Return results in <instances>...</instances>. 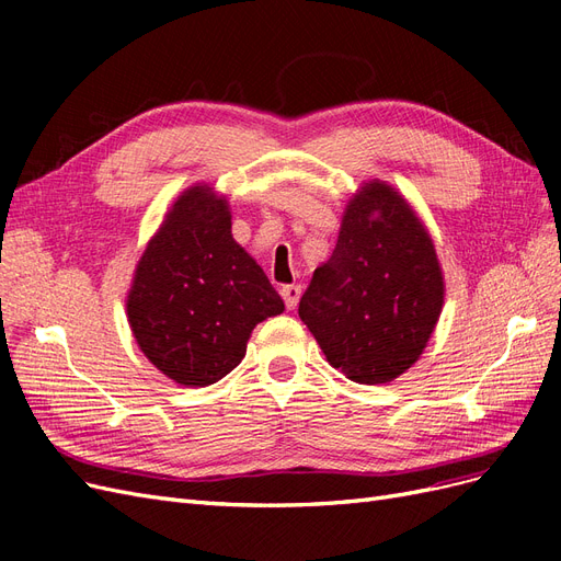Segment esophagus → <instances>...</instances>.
I'll return each mask as SVG.
<instances>
[{
    "mask_svg": "<svg viewBox=\"0 0 561 561\" xmlns=\"http://www.w3.org/2000/svg\"><path fill=\"white\" fill-rule=\"evenodd\" d=\"M280 297H283V301H285V307L293 311V309H297V304H299L301 287H299V285H283V287H280Z\"/></svg>",
    "mask_w": 561,
    "mask_h": 561,
    "instance_id": "esophagus-1",
    "label": "esophagus"
}]
</instances>
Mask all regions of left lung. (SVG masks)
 <instances>
[{"instance_id": "obj_1", "label": "left lung", "mask_w": 561, "mask_h": 561, "mask_svg": "<svg viewBox=\"0 0 561 561\" xmlns=\"http://www.w3.org/2000/svg\"><path fill=\"white\" fill-rule=\"evenodd\" d=\"M443 297L431 236L398 192L371 182L348 203L299 318L334 369L358 383H386L426 348Z\"/></svg>"}]
</instances>
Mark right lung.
Returning <instances> with one entry per match:
<instances>
[{"instance_id": "obj_1", "label": "right lung", "mask_w": 561, "mask_h": 561, "mask_svg": "<svg viewBox=\"0 0 561 561\" xmlns=\"http://www.w3.org/2000/svg\"><path fill=\"white\" fill-rule=\"evenodd\" d=\"M128 322L142 353L182 386H210L243 360L257 322L285 304L233 241L227 201L184 192L135 268Z\"/></svg>"}]
</instances>
